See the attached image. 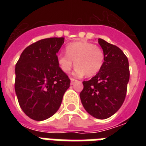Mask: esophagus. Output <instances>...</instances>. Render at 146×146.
Instances as JSON below:
<instances>
[{
	"instance_id": "34e87169",
	"label": "esophagus",
	"mask_w": 146,
	"mask_h": 146,
	"mask_svg": "<svg viewBox=\"0 0 146 146\" xmlns=\"http://www.w3.org/2000/svg\"><path fill=\"white\" fill-rule=\"evenodd\" d=\"M70 80H71V84H72V85H73L74 83H76V81H77V80L73 79V78H70Z\"/></svg>"
}]
</instances>
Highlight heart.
Wrapping results in <instances>:
<instances>
[{"mask_svg":"<svg viewBox=\"0 0 146 146\" xmlns=\"http://www.w3.org/2000/svg\"><path fill=\"white\" fill-rule=\"evenodd\" d=\"M66 54L57 56L58 66L64 73H69L75 64V75L92 77L102 70L104 65L105 54L101 48L91 42L76 41L67 44Z\"/></svg>","mask_w":146,"mask_h":146,"instance_id":"obj_1","label":"heart"}]
</instances>
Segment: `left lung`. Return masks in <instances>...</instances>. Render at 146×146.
Segmentation results:
<instances>
[{
    "mask_svg": "<svg viewBox=\"0 0 146 146\" xmlns=\"http://www.w3.org/2000/svg\"><path fill=\"white\" fill-rule=\"evenodd\" d=\"M98 44L104 51V65L94 77L83 82L80 97L90 115L104 119L116 113L123 103L130 71L128 59L118 47L100 38Z\"/></svg>",
    "mask_w": 146,
    "mask_h": 146,
    "instance_id": "left-lung-1",
    "label": "left lung"
}]
</instances>
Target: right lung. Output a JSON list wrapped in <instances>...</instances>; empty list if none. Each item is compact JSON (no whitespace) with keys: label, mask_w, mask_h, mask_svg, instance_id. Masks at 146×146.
Returning a JSON list of instances; mask_svg holds the SVG:
<instances>
[{"label":"right lung","mask_w":146,"mask_h":146,"mask_svg":"<svg viewBox=\"0 0 146 146\" xmlns=\"http://www.w3.org/2000/svg\"><path fill=\"white\" fill-rule=\"evenodd\" d=\"M63 37L38 40L28 46L15 65V90L21 109L41 121L57 112L70 80L57 62Z\"/></svg>","instance_id":"add662e5"}]
</instances>
